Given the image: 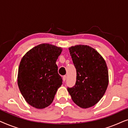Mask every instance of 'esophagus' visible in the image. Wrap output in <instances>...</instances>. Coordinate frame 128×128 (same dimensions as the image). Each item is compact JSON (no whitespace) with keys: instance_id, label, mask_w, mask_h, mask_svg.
Segmentation results:
<instances>
[{"instance_id":"1","label":"esophagus","mask_w":128,"mask_h":128,"mask_svg":"<svg viewBox=\"0 0 128 128\" xmlns=\"http://www.w3.org/2000/svg\"><path fill=\"white\" fill-rule=\"evenodd\" d=\"M66 79V76H64V77H63V80H64V82H65Z\"/></svg>"}]
</instances>
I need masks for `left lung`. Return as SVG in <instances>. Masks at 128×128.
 <instances>
[{
	"mask_svg": "<svg viewBox=\"0 0 128 128\" xmlns=\"http://www.w3.org/2000/svg\"><path fill=\"white\" fill-rule=\"evenodd\" d=\"M76 70V81L68 91L75 104L90 108L100 100L108 84V71L106 61L97 51L87 45L69 48Z\"/></svg>",
	"mask_w": 128,
	"mask_h": 128,
	"instance_id": "1",
	"label": "left lung"
}]
</instances>
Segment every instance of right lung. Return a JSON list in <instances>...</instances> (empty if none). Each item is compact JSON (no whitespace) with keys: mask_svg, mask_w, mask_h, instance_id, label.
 Returning a JSON list of instances; mask_svg holds the SVG:
<instances>
[{"mask_svg":"<svg viewBox=\"0 0 128 128\" xmlns=\"http://www.w3.org/2000/svg\"><path fill=\"white\" fill-rule=\"evenodd\" d=\"M62 49L42 44L31 49L22 57L18 68L17 83L27 103L38 109L52 102L62 78L56 64Z\"/></svg>","mask_w":128,"mask_h":128,"instance_id":"obj_1","label":"right lung"}]
</instances>
